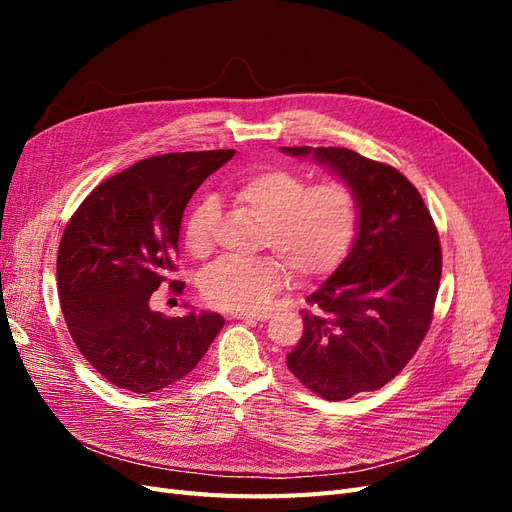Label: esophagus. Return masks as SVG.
Here are the masks:
<instances>
[{
    "instance_id": "1",
    "label": "esophagus",
    "mask_w": 512,
    "mask_h": 512,
    "mask_svg": "<svg viewBox=\"0 0 512 512\" xmlns=\"http://www.w3.org/2000/svg\"><path fill=\"white\" fill-rule=\"evenodd\" d=\"M235 318H239V320H267V318H271V314L269 312H237Z\"/></svg>"
}]
</instances>
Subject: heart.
<instances>
[{
    "mask_svg": "<svg viewBox=\"0 0 512 512\" xmlns=\"http://www.w3.org/2000/svg\"><path fill=\"white\" fill-rule=\"evenodd\" d=\"M237 205L262 222L260 247L277 256L252 260L222 258L200 277L203 299L226 312H254L269 305L286 282V267L299 282L331 275L356 239L361 200L346 181L309 179L297 170L262 168L239 181ZM218 200L200 198L185 220V247L192 256L209 254L218 224Z\"/></svg>",
    "mask_w": 512,
    "mask_h": 512,
    "instance_id": "1",
    "label": "heart"
}]
</instances>
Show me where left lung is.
Instances as JSON below:
<instances>
[{
	"mask_svg": "<svg viewBox=\"0 0 512 512\" xmlns=\"http://www.w3.org/2000/svg\"><path fill=\"white\" fill-rule=\"evenodd\" d=\"M350 183L361 200L348 258L307 303L286 365L322 399L378 391L404 369L433 318L442 250L421 194L397 168L344 147H284Z\"/></svg>",
	"mask_w": 512,
	"mask_h": 512,
	"instance_id": "8db88e82",
	"label": "left lung"
}]
</instances>
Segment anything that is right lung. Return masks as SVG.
Listing matches in <instances>:
<instances>
[{"label":"right lung","instance_id":"obj_1","mask_svg":"<svg viewBox=\"0 0 512 512\" xmlns=\"http://www.w3.org/2000/svg\"><path fill=\"white\" fill-rule=\"evenodd\" d=\"M235 149L164 153L108 177L74 211L57 252L61 312L76 348L102 378L151 393L188 376L224 318H168L149 307L173 273L190 198ZM181 282L173 280L175 292Z\"/></svg>","mask_w":512,"mask_h":512}]
</instances>
